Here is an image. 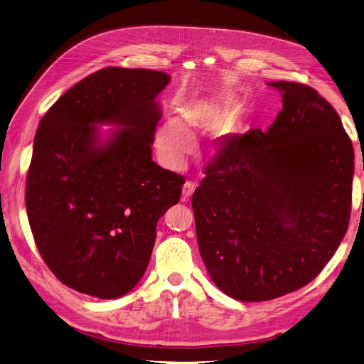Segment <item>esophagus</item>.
Wrapping results in <instances>:
<instances>
[{"label": "esophagus", "instance_id": "obj_1", "mask_svg": "<svg viewBox=\"0 0 364 364\" xmlns=\"http://www.w3.org/2000/svg\"><path fill=\"white\" fill-rule=\"evenodd\" d=\"M195 188H196V184L193 181H186V184L183 187V199L186 200V199L191 198L195 192Z\"/></svg>", "mask_w": 364, "mask_h": 364}]
</instances>
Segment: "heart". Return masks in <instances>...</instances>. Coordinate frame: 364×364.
I'll use <instances>...</instances> for the list:
<instances>
[{"label": "heart", "mask_w": 364, "mask_h": 364, "mask_svg": "<svg viewBox=\"0 0 364 364\" xmlns=\"http://www.w3.org/2000/svg\"><path fill=\"white\" fill-rule=\"evenodd\" d=\"M238 104L228 93L207 95L187 102L183 107L181 119H166L157 128L154 147L161 161L171 169H178L193 150V139L200 134H210L225 128L221 135H232L242 131L240 122H230ZM223 149L217 143L215 150Z\"/></svg>", "instance_id": "heart-1"}]
</instances>
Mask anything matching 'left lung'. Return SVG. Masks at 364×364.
Instances as JSON below:
<instances>
[{
    "label": "left lung",
    "instance_id": "8db88e82",
    "mask_svg": "<svg viewBox=\"0 0 364 364\" xmlns=\"http://www.w3.org/2000/svg\"><path fill=\"white\" fill-rule=\"evenodd\" d=\"M282 109L205 169L192 196L200 257L242 302L306 286L333 257L351 213L354 149L318 92L272 82Z\"/></svg>",
    "mask_w": 364,
    "mask_h": 364
}]
</instances>
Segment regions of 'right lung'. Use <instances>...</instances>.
I'll return each mask as SVG.
<instances>
[{
  "label": "right lung",
  "mask_w": 364,
  "mask_h": 364,
  "mask_svg": "<svg viewBox=\"0 0 364 364\" xmlns=\"http://www.w3.org/2000/svg\"><path fill=\"white\" fill-rule=\"evenodd\" d=\"M171 77L108 67L49 108L34 139L26 213L46 264L65 286L100 299L143 278L159 218L178 203L184 178L151 159L156 101ZM100 124L118 126L105 139Z\"/></svg>",
  "instance_id": "1"
}]
</instances>
